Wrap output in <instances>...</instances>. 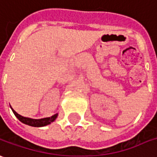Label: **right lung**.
<instances>
[{"label": "right lung", "mask_w": 157, "mask_h": 157, "mask_svg": "<svg viewBox=\"0 0 157 157\" xmlns=\"http://www.w3.org/2000/svg\"><path fill=\"white\" fill-rule=\"evenodd\" d=\"M10 107H11L13 113L16 116V118L19 119L20 122L25 124L27 125H30V126H33V127H42V126L48 125V124H52V122H54L57 118V116H58V113H56V114H54L52 117H49V118H44V119H31V118H26V117H24V116H21L19 113H17L12 108L11 105H10Z\"/></svg>", "instance_id": "right-lung-1"}]
</instances>
